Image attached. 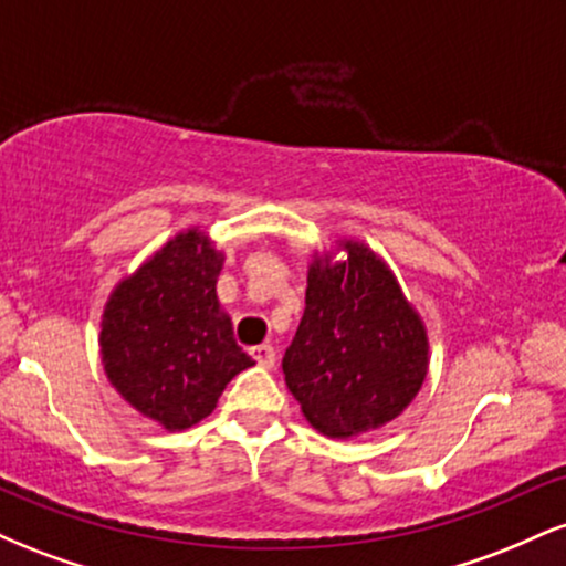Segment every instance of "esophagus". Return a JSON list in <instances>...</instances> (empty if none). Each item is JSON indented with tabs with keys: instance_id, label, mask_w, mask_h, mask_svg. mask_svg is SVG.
I'll return each instance as SVG.
<instances>
[{
	"instance_id": "esophagus-1",
	"label": "esophagus",
	"mask_w": 566,
	"mask_h": 566,
	"mask_svg": "<svg viewBox=\"0 0 566 566\" xmlns=\"http://www.w3.org/2000/svg\"><path fill=\"white\" fill-rule=\"evenodd\" d=\"M250 354H252V359H255L261 367H274L276 350H274V346H269V343H261V346H252Z\"/></svg>"
}]
</instances>
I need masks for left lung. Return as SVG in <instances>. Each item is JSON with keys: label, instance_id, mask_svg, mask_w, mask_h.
<instances>
[{"label": "left lung", "instance_id": "obj_1", "mask_svg": "<svg viewBox=\"0 0 566 566\" xmlns=\"http://www.w3.org/2000/svg\"><path fill=\"white\" fill-rule=\"evenodd\" d=\"M308 269L301 327L284 350L287 388L311 426L346 439L386 426L426 380L428 337L388 265L359 242Z\"/></svg>", "mask_w": 566, "mask_h": 566}]
</instances>
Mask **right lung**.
Listing matches in <instances>:
<instances>
[{"label": "right lung", "instance_id": "add662e5", "mask_svg": "<svg viewBox=\"0 0 566 566\" xmlns=\"http://www.w3.org/2000/svg\"><path fill=\"white\" fill-rule=\"evenodd\" d=\"M223 255L191 229L167 242L108 297L101 356L112 386L167 431L212 412L233 375L255 361L220 311Z\"/></svg>", "mask_w": 566, "mask_h": 566}]
</instances>
